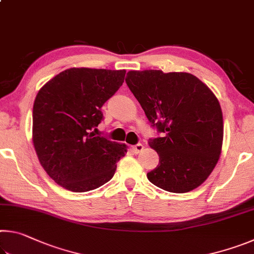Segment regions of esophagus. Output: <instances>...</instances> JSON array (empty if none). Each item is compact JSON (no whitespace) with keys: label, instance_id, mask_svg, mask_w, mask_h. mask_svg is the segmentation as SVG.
I'll use <instances>...</instances> for the list:
<instances>
[{"label":"esophagus","instance_id":"esophagus-1","mask_svg":"<svg viewBox=\"0 0 254 254\" xmlns=\"http://www.w3.org/2000/svg\"><path fill=\"white\" fill-rule=\"evenodd\" d=\"M143 144L142 143H137V144H135V145H133L132 147V149H133V151H134L135 153H140L141 151H142L143 150Z\"/></svg>","mask_w":254,"mask_h":254}]
</instances>
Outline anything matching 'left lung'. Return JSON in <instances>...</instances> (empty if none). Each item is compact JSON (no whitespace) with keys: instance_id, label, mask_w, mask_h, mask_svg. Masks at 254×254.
I'll return each instance as SVG.
<instances>
[{"instance_id":"8db88e82","label":"left lung","mask_w":254,"mask_h":254,"mask_svg":"<svg viewBox=\"0 0 254 254\" xmlns=\"http://www.w3.org/2000/svg\"><path fill=\"white\" fill-rule=\"evenodd\" d=\"M126 81L151 127L161 133L148 141L159 154V165L147 174L148 179L178 194L198 187L222 150L223 115L217 98L188 72L131 70Z\"/></svg>"}]
</instances>
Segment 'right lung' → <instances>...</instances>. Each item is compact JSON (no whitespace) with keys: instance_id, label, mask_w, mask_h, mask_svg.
<instances>
[{"instance_id":"obj_1","label":"right lung","mask_w":254,"mask_h":254,"mask_svg":"<svg viewBox=\"0 0 254 254\" xmlns=\"http://www.w3.org/2000/svg\"><path fill=\"white\" fill-rule=\"evenodd\" d=\"M126 70L69 68L50 79L34 100L32 140L46 173L68 190L106 184L127 145L95 135L102 106L121 87Z\"/></svg>"}]
</instances>
